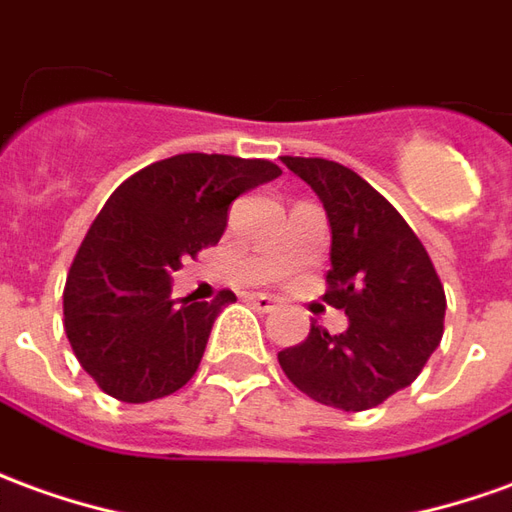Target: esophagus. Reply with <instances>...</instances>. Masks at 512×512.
Here are the masks:
<instances>
[{
  "label": "esophagus",
  "instance_id": "obj_1",
  "mask_svg": "<svg viewBox=\"0 0 512 512\" xmlns=\"http://www.w3.org/2000/svg\"><path fill=\"white\" fill-rule=\"evenodd\" d=\"M246 299H249V305L255 307V310H260V313H271V310L277 307V299H271L266 293H249Z\"/></svg>",
  "mask_w": 512,
  "mask_h": 512
}]
</instances>
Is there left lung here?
<instances>
[{
    "label": "left lung",
    "mask_w": 512,
    "mask_h": 512,
    "mask_svg": "<svg viewBox=\"0 0 512 512\" xmlns=\"http://www.w3.org/2000/svg\"><path fill=\"white\" fill-rule=\"evenodd\" d=\"M324 202L332 230L324 302L349 316L341 335L310 324L282 349L285 377L321 405L360 413L421 374L443 335L446 293L418 235L360 174L324 157H282Z\"/></svg>",
    "instance_id": "1"
}]
</instances>
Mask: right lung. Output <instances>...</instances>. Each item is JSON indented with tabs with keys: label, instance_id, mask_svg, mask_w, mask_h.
<instances>
[{
	"label": "right lung",
	"instance_id": "1",
	"mask_svg": "<svg viewBox=\"0 0 512 512\" xmlns=\"http://www.w3.org/2000/svg\"><path fill=\"white\" fill-rule=\"evenodd\" d=\"M280 174L260 157L188 152L135 171L110 194L63 288L71 349L107 396L144 405L194 377L213 321L235 293L177 305L171 274L219 244L238 196Z\"/></svg>",
	"mask_w": 512,
	"mask_h": 512
}]
</instances>
